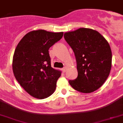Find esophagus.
Segmentation results:
<instances>
[{"mask_svg": "<svg viewBox=\"0 0 123 123\" xmlns=\"http://www.w3.org/2000/svg\"><path fill=\"white\" fill-rule=\"evenodd\" d=\"M67 70V67H65L64 68H62V71L63 72H66Z\"/></svg>", "mask_w": 123, "mask_h": 123, "instance_id": "34e87169", "label": "esophagus"}]
</instances>
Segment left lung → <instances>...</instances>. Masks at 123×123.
I'll return each mask as SVG.
<instances>
[{"label":"left lung","mask_w":123,"mask_h":123,"mask_svg":"<svg viewBox=\"0 0 123 123\" xmlns=\"http://www.w3.org/2000/svg\"><path fill=\"white\" fill-rule=\"evenodd\" d=\"M64 38L74 51L78 76L69 80L73 89L89 93L99 88L111 69L112 53L108 42L96 30L80 28L66 32Z\"/></svg>","instance_id":"1"}]
</instances>
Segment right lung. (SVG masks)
Listing matches in <instances>:
<instances>
[{
    "mask_svg": "<svg viewBox=\"0 0 123 123\" xmlns=\"http://www.w3.org/2000/svg\"><path fill=\"white\" fill-rule=\"evenodd\" d=\"M63 32L31 31L15 50L12 70L15 77L30 95L44 99L54 93L61 71L51 67L49 50L62 38Z\"/></svg>",
    "mask_w": 123,
    "mask_h": 123,
    "instance_id": "obj_1",
    "label": "right lung"
}]
</instances>
